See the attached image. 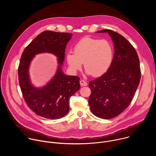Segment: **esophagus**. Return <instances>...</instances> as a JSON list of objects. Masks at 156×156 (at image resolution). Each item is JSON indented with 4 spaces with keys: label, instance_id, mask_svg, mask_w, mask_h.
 <instances>
[{
    "label": "esophagus",
    "instance_id": "esophagus-1",
    "mask_svg": "<svg viewBox=\"0 0 156 156\" xmlns=\"http://www.w3.org/2000/svg\"><path fill=\"white\" fill-rule=\"evenodd\" d=\"M80 85L81 86H86L87 85V83L86 81H85L84 80H80Z\"/></svg>",
    "mask_w": 156,
    "mask_h": 156
}]
</instances>
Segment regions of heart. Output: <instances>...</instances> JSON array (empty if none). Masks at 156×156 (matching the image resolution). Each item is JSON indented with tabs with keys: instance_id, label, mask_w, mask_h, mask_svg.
<instances>
[{
	"instance_id": "heart-1",
	"label": "heart",
	"mask_w": 156,
	"mask_h": 156,
	"mask_svg": "<svg viewBox=\"0 0 156 156\" xmlns=\"http://www.w3.org/2000/svg\"><path fill=\"white\" fill-rule=\"evenodd\" d=\"M74 53L66 54V60L73 71L84 67L88 75L97 77L107 72L114 58V48L107 39L83 37L74 46Z\"/></svg>"
}]
</instances>
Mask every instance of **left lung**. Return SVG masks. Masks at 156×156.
<instances>
[{
	"instance_id": "obj_1",
	"label": "left lung",
	"mask_w": 156,
	"mask_h": 156,
	"mask_svg": "<svg viewBox=\"0 0 156 156\" xmlns=\"http://www.w3.org/2000/svg\"><path fill=\"white\" fill-rule=\"evenodd\" d=\"M98 33H108L115 52L107 72L90 81L91 94L88 102L94 115L110 119L120 114L131 103L140 81V60L135 49L121 34L110 30Z\"/></svg>"
}]
</instances>
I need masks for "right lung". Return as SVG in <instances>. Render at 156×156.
I'll return each mask as SVG.
<instances>
[{
    "label": "right lung",
    "instance_id": "obj_1",
    "mask_svg": "<svg viewBox=\"0 0 156 156\" xmlns=\"http://www.w3.org/2000/svg\"><path fill=\"white\" fill-rule=\"evenodd\" d=\"M72 34L45 31L37 35L25 49L18 66V80L23 98L30 108L37 115L48 119H58L69 112V101L80 88V78L65 75L62 66L65 60L66 44ZM48 52L57 56L59 66L52 80L42 88L30 83L29 67L35 55Z\"/></svg>",
    "mask_w": 156,
    "mask_h": 156
}]
</instances>
